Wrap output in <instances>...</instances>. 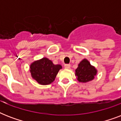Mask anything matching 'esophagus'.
<instances>
[{"label": "esophagus", "instance_id": "obj_1", "mask_svg": "<svg viewBox=\"0 0 121 121\" xmlns=\"http://www.w3.org/2000/svg\"><path fill=\"white\" fill-rule=\"evenodd\" d=\"M70 64H65V68H66V69H69L70 68Z\"/></svg>", "mask_w": 121, "mask_h": 121}]
</instances>
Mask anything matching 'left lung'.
I'll return each mask as SVG.
<instances>
[{"label":"left lung","mask_w":121,"mask_h":121,"mask_svg":"<svg viewBox=\"0 0 121 121\" xmlns=\"http://www.w3.org/2000/svg\"><path fill=\"white\" fill-rule=\"evenodd\" d=\"M97 74V70L92 66L87 60H83L75 70V75L78 82H87L94 78Z\"/></svg>","instance_id":"obj_1"}]
</instances>
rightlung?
Here are the masks:
<instances>
[{"label": "right lung", "instance_id": "right-lung-1", "mask_svg": "<svg viewBox=\"0 0 121 121\" xmlns=\"http://www.w3.org/2000/svg\"><path fill=\"white\" fill-rule=\"evenodd\" d=\"M32 77L41 85H49L55 80L60 65H54L49 59L43 58L33 62L30 66Z\"/></svg>", "mask_w": 121, "mask_h": 121}]
</instances>
